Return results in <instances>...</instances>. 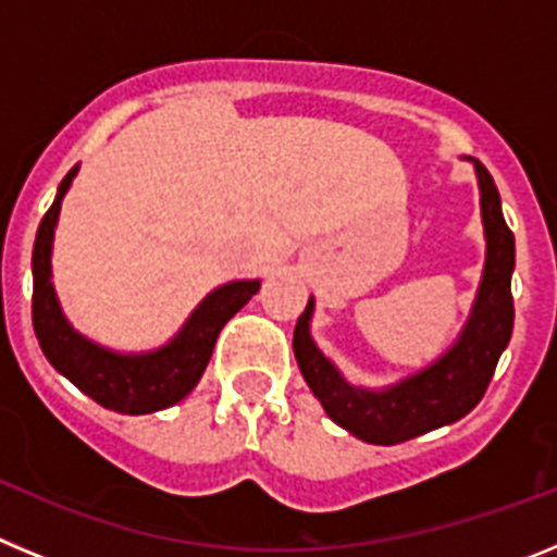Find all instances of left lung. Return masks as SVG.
<instances>
[{"mask_svg": "<svg viewBox=\"0 0 557 557\" xmlns=\"http://www.w3.org/2000/svg\"><path fill=\"white\" fill-rule=\"evenodd\" d=\"M471 161L480 184L485 270L469 323L462 326L457 343L444 357H437L424 371L412 373L385 391H368L346 382L343 373L323 357L321 348L314 346L309 334V321L314 312L312 298L295 323L293 351L307 385L312 387L334 424L366 444H405L410 437L455 424L462 416H469L488 391L496 362L513 334V295H510V275L516 264L513 231L502 218L499 189L491 172L476 159Z\"/></svg>", "mask_w": 557, "mask_h": 557, "instance_id": "left-lung-1", "label": "left lung"}]
</instances>
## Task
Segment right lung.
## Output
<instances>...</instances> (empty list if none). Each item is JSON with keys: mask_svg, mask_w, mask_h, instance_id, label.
<instances>
[{"mask_svg": "<svg viewBox=\"0 0 557 557\" xmlns=\"http://www.w3.org/2000/svg\"><path fill=\"white\" fill-rule=\"evenodd\" d=\"M75 175L77 166L69 170L66 178L61 181L55 203L44 214L36 245H33V329H36L38 346L58 373H63L77 391L95 398L106 410L145 416V412L178 405L203 376L225 323L259 293V278L223 284L206 295L203 304L189 314L184 329L156 351L116 354L111 348L97 346L69 326L63 318L55 287H52V262H49L61 200Z\"/></svg>", "mask_w": 557, "mask_h": 557, "instance_id": "obj_1", "label": "right lung"}]
</instances>
